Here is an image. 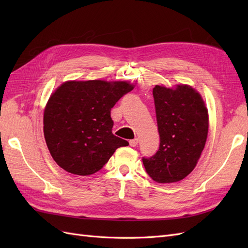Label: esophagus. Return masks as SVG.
Here are the masks:
<instances>
[{
  "label": "esophagus",
  "mask_w": 248,
  "mask_h": 248,
  "mask_svg": "<svg viewBox=\"0 0 248 248\" xmlns=\"http://www.w3.org/2000/svg\"><path fill=\"white\" fill-rule=\"evenodd\" d=\"M129 145L131 147H137L139 145V139H134V140H129Z\"/></svg>",
  "instance_id": "obj_1"
}]
</instances>
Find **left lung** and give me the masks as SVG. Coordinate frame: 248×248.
I'll use <instances>...</instances> for the list:
<instances>
[{
  "label": "left lung",
  "mask_w": 248,
  "mask_h": 248,
  "mask_svg": "<svg viewBox=\"0 0 248 248\" xmlns=\"http://www.w3.org/2000/svg\"><path fill=\"white\" fill-rule=\"evenodd\" d=\"M159 149L142 157L147 174L157 183L181 181L196 168L204 150L209 127L208 109L202 96L187 85L153 89Z\"/></svg>",
  "instance_id": "1"
}]
</instances>
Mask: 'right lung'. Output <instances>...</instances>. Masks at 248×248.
Wrapping results in <instances>:
<instances>
[{"instance_id": "right-lung-1", "label": "right lung", "mask_w": 248, "mask_h": 248, "mask_svg": "<svg viewBox=\"0 0 248 248\" xmlns=\"http://www.w3.org/2000/svg\"><path fill=\"white\" fill-rule=\"evenodd\" d=\"M133 86L127 81L71 80L51 94L43 131L52 158L66 171L88 176L103 168L128 141L111 132L110 109Z\"/></svg>"}]
</instances>
